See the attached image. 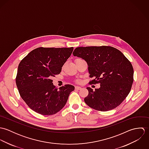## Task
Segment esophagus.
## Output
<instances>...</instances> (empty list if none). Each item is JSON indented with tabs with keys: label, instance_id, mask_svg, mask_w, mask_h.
<instances>
[{
	"label": "esophagus",
	"instance_id": "1",
	"mask_svg": "<svg viewBox=\"0 0 149 149\" xmlns=\"http://www.w3.org/2000/svg\"><path fill=\"white\" fill-rule=\"evenodd\" d=\"M81 86H75V89H77V90H80V89H81Z\"/></svg>",
	"mask_w": 149,
	"mask_h": 149
}]
</instances>
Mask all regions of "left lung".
I'll return each mask as SVG.
<instances>
[{"instance_id":"8db88e82","label":"left lung","mask_w":149,"mask_h":149,"mask_svg":"<svg viewBox=\"0 0 149 149\" xmlns=\"http://www.w3.org/2000/svg\"><path fill=\"white\" fill-rule=\"evenodd\" d=\"M74 56L84 60L88 73L100 83L95 91L89 87L85 103L92 108L107 111L119 106L129 94L133 83L134 69L131 63L119 50L111 46L79 47Z\"/></svg>"}]
</instances>
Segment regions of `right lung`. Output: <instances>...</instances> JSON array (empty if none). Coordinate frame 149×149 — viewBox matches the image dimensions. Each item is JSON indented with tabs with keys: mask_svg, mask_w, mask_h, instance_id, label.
<instances>
[{
	"mask_svg": "<svg viewBox=\"0 0 149 149\" xmlns=\"http://www.w3.org/2000/svg\"><path fill=\"white\" fill-rule=\"evenodd\" d=\"M73 50V47H38L21 61L16 84L22 99L32 110L43 115H51L65 106L74 86L67 84L58 89L51 79L60 74Z\"/></svg>",
	"mask_w": 149,
	"mask_h": 149,
	"instance_id": "1",
	"label": "right lung"
}]
</instances>
